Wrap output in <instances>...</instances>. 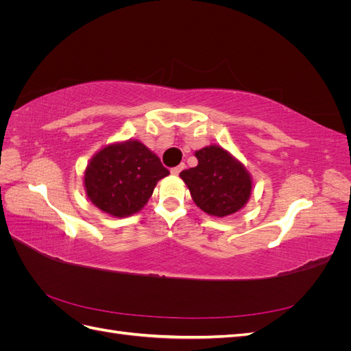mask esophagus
I'll return each instance as SVG.
<instances>
[{
  "mask_svg": "<svg viewBox=\"0 0 351 351\" xmlns=\"http://www.w3.org/2000/svg\"><path fill=\"white\" fill-rule=\"evenodd\" d=\"M184 167H186L184 164H180V165H177V167H174V168H171V174H174V176H178L180 173L183 171Z\"/></svg>",
  "mask_w": 351,
  "mask_h": 351,
  "instance_id": "34e87169",
  "label": "esophagus"
}]
</instances>
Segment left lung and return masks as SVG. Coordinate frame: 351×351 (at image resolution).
I'll return each instance as SVG.
<instances>
[{
	"instance_id": "8db88e82",
	"label": "left lung",
	"mask_w": 351,
	"mask_h": 351,
	"mask_svg": "<svg viewBox=\"0 0 351 351\" xmlns=\"http://www.w3.org/2000/svg\"><path fill=\"white\" fill-rule=\"evenodd\" d=\"M195 155L199 164L184 169L180 177L202 210L214 217H227L246 205L252 192V180L246 168L214 145Z\"/></svg>"
}]
</instances>
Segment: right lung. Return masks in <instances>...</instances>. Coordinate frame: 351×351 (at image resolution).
Segmentation results:
<instances>
[{"mask_svg": "<svg viewBox=\"0 0 351 351\" xmlns=\"http://www.w3.org/2000/svg\"><path fill=\"white\" fill-rule=\"evenodd\" d=\"M168 174L145 145L129 141L104 147L92 158L84 173V187L95 206L123 218L141 210L156 183Z\"/></svg>", "mask_w": 351, "mask_h": 351, "instance_id": "obj_1", "label": "right lung"}]
</instances>
